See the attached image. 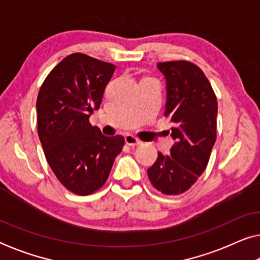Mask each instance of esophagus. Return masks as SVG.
Segmentation results:
<instances>
[{
	"label": "esophagus",
	"instance_id": "34e87169",
	"mask_svg": "<svg viewBox=\"0 0 260 260\" xmlns=\"http://www.w3.org/2000/svg\"><path fill=\"white\" fill-rule=\"evenodd\" d=\"M124 139H125V143L130 146H135V145H139V144H142L141 139L137 138L134 135H126Z\"/></svg>",
	"mask_w": 260,
	"mask_h": 260
}]
</instances>
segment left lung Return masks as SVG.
Listing matches in <instances>:
<instances>
[{"label":"left lung","mask_w":260,"mask_h":260,"mask_svg":"<svg viewBox=\"0 0 260 260\" xmlns=\"http://www.w3.org/2000/svg\"><path fill=\"white\" fill-rule=\"evenodd\" d=\"M166 79L165 116L173 126L170 155L158 152L147 175L166 195L188 190L206 170L216 141L217 100L210 82L197 65L186 60L159 62Z\"/></svg>","instance_id":"left-lung-1"}]
</instances>
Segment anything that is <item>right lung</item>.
Returning <instances> with one entry per match:
<instances>
[{"label": "right lung", "mask_w": 260, "mask_h": 260, "mask_svg": "<svg viewBox=\"0 0 260 260\" xmlns=\"http://www.w3.org/2000/svg\"><path fill=\"white\" fill-rule=\"evenodd\" d=\"M115 72L113 63L87 54L67 55L47 75L37 98V124L44 153L67 189L88 195L105 185L122 136L107 137L89 123Z\"/></svg>", "instance_id": "1"}]
</instances>
